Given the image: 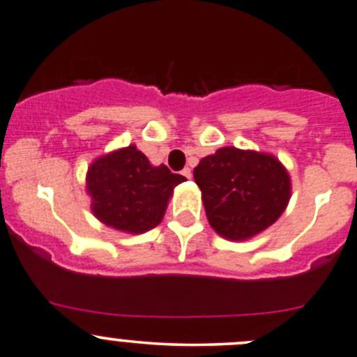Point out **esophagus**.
Instances as JSON below:
<instances>
[{"instance_id":"1","label":"esophagus","mask_w":357,"mask_h":357,"mask_svg":"<svg viewBox=\"0 0 357 357\" xmlns=\"http://www.w3.org/2000/svg\"><path fill=\"white\" fill-rule=\"evenodd\" d=\"M181 174L185 176L186 179H191V169H190V167H185V169H183V171H181Z\"/></svg>"}]
</instances>
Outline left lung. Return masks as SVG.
<instances>
[{
	"label": "left lung",
	"instance_id": "8db88e82",
	"mask_svg": "<svg viewBox=\"0 0 357 357\" xmlns=\"http://www.w3.org/2000/svg\"><path fill=\"white\" fill-rule=\"evenodd\" d=\"M205 212L217 234L245 241L272 226L291 198L286 167L270 153L224 147L193 171Z\"/></svg>",
	"mask_w": 357,
	"mask_h": 357
}]
</instances>
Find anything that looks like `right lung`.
<instances>
[{"instance_id": "add662e5", "label": "right lung", "mask_w": 357, "mask_h": 357, "mask_svg": "<svg viewBox=\"0 0 357 357\" xmlns=\"http://www.w3.org/2000/svg\"><path fill=\"white\" fill-rule=\"evenodd\" d=\"M185 176L152 166L135 145L106 153L90 164L87 193L100 222L118 231L140 234L159 226L172 190Z\"/></svg>"}]
</instances>
